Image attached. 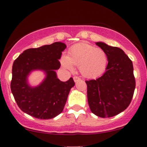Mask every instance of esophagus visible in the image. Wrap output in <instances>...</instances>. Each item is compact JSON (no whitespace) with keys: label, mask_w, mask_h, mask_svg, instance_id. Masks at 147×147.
Masks as SVG:
<instances>
[{"label":"esophagus","mask_w":147,"mask_h":147,"mask_svg":"<svg viewBox=\"0 0 147 147\" xmlns=\"http://www.w3.org/2000/svg\"><path fill=\"white\" fill-rule=\"evenodd\" d=\"M73 79H74V81H75V82H77L78 81L80 80L81 79L79 78V77H77V76H75V77H73Z\"/></svg>","instance_id":"1"}]
</instances>
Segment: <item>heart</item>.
<instances>
[{"label":"heart","instance_id":"b5f03b06","mask_svg":"<svg viewBox=\"0 0 147 147\" xmlns=\"http://www.w3.org/2000/svg\"><path fill=\"white\" fill-rule=\"evenodd\" d=\"M61 63L63 68L73 70L74 65L79 67L81 73L87 78H95L104 73L108 63L106 52L87 43L74 45L68 56H63Z\"/></svg>","mask_w":147,"mask_h":147}]
</instances>
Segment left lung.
I'll return each mask as SVG.
<instances>
[{
    "label": "left lung",
    "mask_w": 147,
    "mask_h": 147,
    "mask_svg": "<svg viewBox=\"0 0 147 147\" xmlns=\"http://www.w3.org/2000/svg\"><path fill=\"white\" fill-rule=\"evenodd\" d=\"M96 45L107 55L106 72L97 79L86 81L91 112L100 117H111L129 106L136 88L131 60L122 49L103 42Z\"/></svg>",
    "instance_id": "left-lung-1"
}]
</instances>
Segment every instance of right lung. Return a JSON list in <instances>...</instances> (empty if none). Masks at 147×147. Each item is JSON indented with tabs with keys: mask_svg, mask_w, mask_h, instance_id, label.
Returning a JSON list of instances; mask_svg holds the SVG:
<instances>
[{
	"mask_svg": "<svg viewBox=\"0 0 147 147\" xmlns=\"http://www.w3.org/2000/svg\"><path fill=\"white\" fill-rule=\"evenodd\" d=\"M66 45L55 42L25 50L14 61L11 90L18 107L25 113L42 119L54 118L63 110L70 89L75 86L70 77L63 82L55 70L60 68L59 59ZM45 72L46 78L36 87H30L27 77L33 70Z\"/></svg>",
	"mask_w": 147,
	"mask_h": 147,
	"instance_id": "obj_1",
	"label": "right lung"
}]
</instances>
